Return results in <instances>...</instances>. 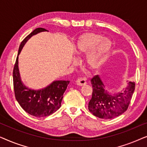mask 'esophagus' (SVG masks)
Returning a JSON list of instances; mask_svg holds the SVG:
<instances>
[{"instance_id": "obj_1", "label": "esophagus", "mask_w": 147, "mask_h": 147, "mask_svg": "<svg viewBox=\"0 0 147 147\" xmlns=\"http://www.w3.org/2000/svg\"><path fill=\"white\" fill-rule=\"evenodd\" d=\"M76 84L80 86H84L86 84V81L84 79H82V78H78V79L76 80Z\"/></svg>"}]
</instances>
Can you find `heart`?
I'll return each instance as SVG.
<instances>
[{"label":"heart","mask_w":147,"mask_h":147,"mask_svg":"<svg viewBox=\"0 0 147 147\" xmlns=\"http://www.w3.org/2000/svg\"><path fill=\"white\" fill-rule=\"evenodd\" d=\"M111 49V41L96 33H87L82 35L76 45V51L78 55L91 51L88 54L87 62L94 69H100L102 67Z\"/></svg>","instance_id":"1"}]
</instances>
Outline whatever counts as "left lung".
Returning <instances> with one entry per match:
<instances>
[{"label":"left lung","mask_w":147,"mask_h":147,"mask_svg":"<svg viewBox=\"0 0 147 147\" xmlns=\"http://www.w3.org/2000/svg\"><path fill=\"white\" fill-rule=\"evenodd\" d=\"M91 84L93 91L88 109L94 116L103 119H112L126 111L135 89L134 82H128L126 88L113 95L106 90L98 75L94 76Z\"/></svg>","instance_id":"left-lung-1"}]
</instances>
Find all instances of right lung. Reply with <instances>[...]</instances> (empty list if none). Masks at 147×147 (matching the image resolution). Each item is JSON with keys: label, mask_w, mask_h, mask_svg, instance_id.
I'll return each instance as SVG.
<instances>
[{"label": "right lung", "mask_w": 147, "mask_h": 147, "mask_svg": "<svg viewBox=\"0 0 147 147\" xmlns=\"http://www.w3.org/2000/svg\"><path fill=\"white\" fill-rule=\"evenodd\" d=\"M47 30L37 28L27 35L19 46L18 55L13 69V86L16 100L28 114L37 118L46 117L61 107L64 92L69 81H54L43 89L35 90L26 87L21 81L19 70V55L27 41L32 36Z\"/></svg>", "instance_id": "add662e5"}]
</instances>
